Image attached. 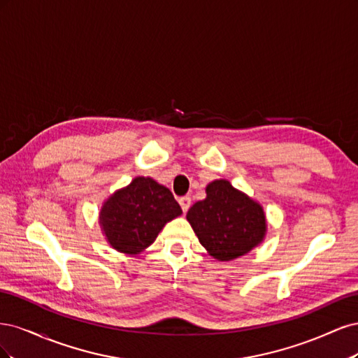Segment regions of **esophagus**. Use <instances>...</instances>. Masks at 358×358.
I'll return each mask as SVG.
<instances>
[{"mask_svg": "<svg viewBox=\"0 0 358 358\" xmlns=\"http://www.w3.org/2000/svg\"><path fill=\"white\" fill-rule=\"evenodd\" d=\"M179 204H180V208H182L183 213H187V210L189 209V206H191V197H189V196L180 197V199H179Z\"/></svg>", "mask_w": 358, "mask_h": 358, "instance_id": "1", "label": "esophagus"}]
</instances>
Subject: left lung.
Here are the masks:
<instances>
[{
    "label": "left lung",
    "instance_id": "left-lung-1",
    "mask_svg": "<svg viewBox=\"0 0 358 358\" xmlns=\"http://www.w3.org/2000/svg\"><path fill=\"white\" fill-rule=\"evenodd\" d=\"M200 243L218 262L242 257L263 242L267 222L262 206L220 179L206 187V199L187 213Z\"/></svg>",
    "mask_w": 358,
    "mask_h": 358
}]
</instances>
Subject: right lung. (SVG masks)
I'll use <instances>...</instances> for the list:
<instances>
[{"instance_id":"add662e5","label":"right lung","mask_w":358,"mask_h":358,"mask_svg":"<svg viewBox=\"0 0 358 358\" xmlns=\"http://www.w3.org/2000/svg\"><path fill=\"white\" fill-rule=\"evenodd\" d=\"M180 213L169 188L152 178L138 176L104 201L100 224L112 248L134 255L152 245L162 227Z\"/></svg>"}]
</instances>
